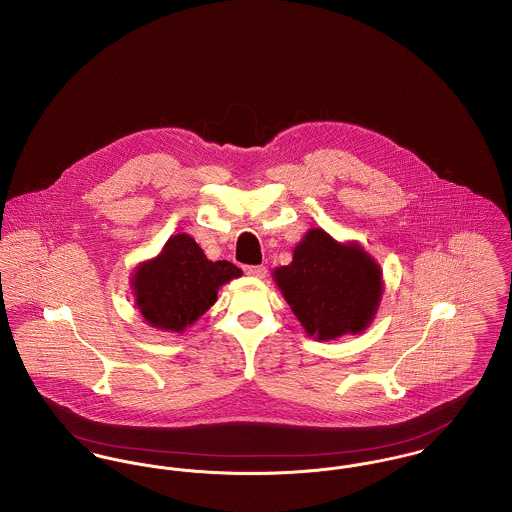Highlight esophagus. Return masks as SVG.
<instances>
[{"label": "esophagus", "instance_id": "34e87169", "mask_svg": "<svg viewBox=\"0 0 512 512\" xmlns=\"http://www.w3.org/2000/svg\"><path fill=\"white\" fill-rule=\"evenodd\" d=\"M245 273L255 276V278H263V276L267 275V267H263V265H247Z\"/></svg>", "mask_w": 512, "mask_h": 512}]
</instances>
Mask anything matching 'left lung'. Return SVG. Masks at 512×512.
Listing matches in <instances>:
<instances>
[{
	"mask_svg": "<svg viewBox=\"0 0 512 512\" xmlns=\"http://www.w3.org/2000/svg\"><path fill=\"white\" fill-rule=\"evenodd\" d=\"M275 280L304 329L323 341L362 331L382 296L378 265L358 245H341L323 230L308 232Z\"/></svg>",
	"mask_w": 512,
	"mask_h": 512,
	"instance_id": "8db88e82",
	"label": "left lung"
}]
</instances>
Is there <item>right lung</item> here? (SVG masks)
<instances>
[{
  "label": "right lung",
  "instance_id": "add662e5",
  "mask_svg": "<svg viewBox=\"0 0 512 512\" xmlns=\"http://www.w3.org/2000/svg\"><path fill=\"white\" fill-rule=\"evenodd\" d=\"M237 276L241 269L234 263L208 261L193 237L179 234L136 271V304L150 325L179 333L216 302L224 282Z\"/></svg>",
  "mask_w": 512,
  "mask_h": 512
}]
</instances>
